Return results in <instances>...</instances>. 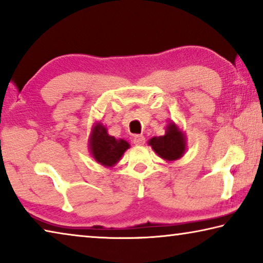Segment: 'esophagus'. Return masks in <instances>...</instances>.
<instances>
[{
    "label": "esophagus",
    "instance_id": "34e87169",
    "mask_svg": "<svg viewBox=\"0 0 263 263\" xmlns=\"http://www.w3.org/2000/svg\"><path fill=\"white\" fill-rule=\"evenodd\" d=\"M133 142H135L136 145H144L145 144V137L142 135H137L133 138Z\"/></svg>",
    "mask_w": 263,
    "mask_h": 263
}]
</instances>
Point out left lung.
<instances>
[{
  "label": "left lung",
  "instance_id": "8db88e82",
  "mask_svg": "<svg viewBox=\"0 0 263 263\" xmlns=\"http://www.w3.org/2000/svg\"><path fill=\"white\" fill-rule=\"evenodd\" d=\"M148 145L152 146L153 151L160 158L167 161H174L182 158L186 148L184 133L179 130L175 123H169L164 136L153 137L149 139Z\"/></svg>",
  "mask_w": 263,
  "mask_h": 263
}]
</instances>
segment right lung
Instances as JSON below:
<instances>
[{
  "label": "right lung",
  "mask_w": 263,
  "mask_h": 263,
  "mask_svg": "<svg viewBox=\"0 0 263 263\" xmlns=\"http://www.w3.org/2000/svg\"><path fill=\"white\" fill-rule=\"evenodd\" d=\"M130 144L124 139H116L109 136L106 127L95 123L89 138V149L97 162L104 167H112L121 160Z\"/></svg>",
  "instance_id": "obj_1"
}]
</instances>
